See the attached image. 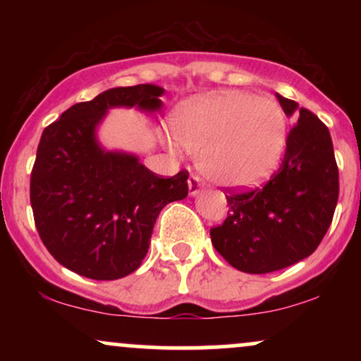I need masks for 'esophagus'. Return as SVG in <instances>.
<instances>
[{
	"label": "esophagus",
	"mask_w": 361,
	"mask_h": 361,
	"mask_svg": "<svg viewBox=\"0 0 361 361\" xmlns=\"http://www.w3.org/2000/svg\"><path fill=\"white\" fill-rule=\"evenodd\" d=\"M202 190V183H200V178L198 176H190L188 178V193L190 197H197Z\"/></svg>",
	"instance_id": "obj_1"
}]
</instances>
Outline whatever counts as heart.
<instances>
[{
	"label": "heart",
	"instance_id": "1",
	"mask_svg": "<svg viewBox=\"0 0 361 361\" xmlns=\"http://www.w3.org/2000/svg\"><path fill=\"white\" fill-rule=\"evenodd\" d=\"M173 134L197 154V168L207 180L247 190L279 169L287 120L271 98L229 90L183 103L173 117Z\"/></svg>",
	"mask_w": 361,
	"mask_h": 361
}]
</instances>
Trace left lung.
<instances>
[{
    "label": "left lung",
    "mask_w": 361,
    "mask_h": 361,
    "mask_svg": "<svg viewBox=\"0 0 361 361\" xmlns=\"http://www.w3.org/2000/svg\"><path fill=\"white\" fill-rule=\"evenodd\" d=\"M297 126L279 171L263 188L227 197L231 210L210 229L214 247L235 270L263 275L312 255L333 221L339 176L331 134L312 111L276 93Z\"/></svg>",
    "instance_id": "1"
}]
</instances>
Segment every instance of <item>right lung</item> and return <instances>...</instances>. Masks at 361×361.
Returning <instances> with one entry per match:
<instances>
[{"label":"right lung","instance_id":"add662e5","mask_svg":"<svg viewBox=\"0 0 361 361\" xmlns=\"http://www.w3.org/2000/svg\"><path fill=\"white\" fill-rule=\"evenodd\" d=\"M164 88L118 86L66 110L42 132L30 178L40 239L62 267L93 280H118L146 258L163 207L188 195V173L159 178L134 152L98 139L111 109L157 117Z\"/></svg>","mask_w":361,"mask_h":361}]
</instances>
